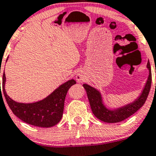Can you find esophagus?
<instances>
[{
	"mask_svg": "<svg viewBox=\"0 0 156 156\" xmlns=\"http://www.w3.org/2000/svg\"><path fill=\"white\" fill-rule=\"evenodd\" d=\"M76 80H77L78 82H81L83 80V77L81 76V75H77L76 76Z\"/></svg>",
	"mask_w": 156,
	"mask_h": 156,
	"instance_id": "34e87169",
	"label": "esophagus"
}]
</instances>
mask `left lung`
Masks as SVG:
<instances>
[{
  "label": "left lung",
  "mask_w": 156,
  "mask_h": 156,
  "mask_svg": "<svg viewBox=\"0 0 156 156\" xmlns=\"http://www.w3.org/2000/svg\"><path fill=\"white\" fill-rule=\"evenodd\" d=\"M147 68L150 73H149L147 82L141 95L134 102L119 108V109L113 110V111H110L104 106V105L102 104V101H101V95L98 90L90 86V85L84 84L83 87H85L87 92V98H88L90 108H91L94 116L105 122L116 123V122H119L126 119L127 118L132 116L138 110L140 109L144 105L145 101H146L149 93H150V87H151L152 73L151 68H150V64L149 61L147 62Z\"/></svg>",
  "instance_id": "1"
}]
</instances>
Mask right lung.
<instances>
[{
	"label": "right lung",
	"mask_w": 156,
	"mask_h": 156,
	"mask_svg": "<svg viewBox=\"0 0 156 156\" xmlns=\"http://www.w3.org/2000/svg\"><path fill=\"white\" fill-rule=\"evenodd\" d=\"M5 81L6 76L3 72L2 90L12 113L23 122L40 127H53L60 121L63 113L65 99L68 90L73 85L76 84L75 80H71L56 89L50 96L43 100L31 104H23L16 102L9 97L5 91ZM0 90L1 94V89Z\"/></svg>",
	"instance_id": "1"
}]
</instances>
